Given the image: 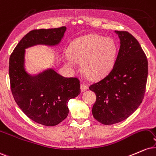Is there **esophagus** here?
Wrapping results in <instances>:
<instances>
[{
	"mask_svg": "<svg viewBox=\"0 0 156 156\" xmlns=\"http://www.w3.org/2000/svg\"><path fill=\"white\" fill-rule=\"evenodd\" d=\"M80 88H81V91L82 92H85V91H86L87 90V86L85 85V84H81V86H80Z\"/></svg>",
	"mask_w": 156,
	"mask_h": 156,
	"instance_id": "obj_1",
	"label": "esophagus"
}]
</instances>
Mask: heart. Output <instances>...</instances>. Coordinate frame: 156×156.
Masks as SVG:
<instances>
[{
	"label": "heart",
	"instance_id": "obj_1",
	"mask_svg": "<svg viewBox=\"0 0 156 156\" xmlns=\"http://www.w3.org/2000/svg\"><path fill=\"white\" fill-rule=\"evenodd\" d=\"M117 52V44L112 38L89 35L73 41L63 60L71 68L76 66L77 62H82L83 74L90 80H98L110 71Z\"/></svg>",
	"mask_w": 156,
	"mask_h": 156
}]
</instances>
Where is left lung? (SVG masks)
I'll return each mask as SVG.
<instances>
[{
  "label": "left lung",
  "instance_id": "1",
  "mask_svg": "<svg viewBox=\"0 0 156 156\" xmlns=\"http://www.w3.org/2000/svg\"><path fill=\"white\" fill-rule=\"evenodd\" d=\"M120 49L110 72L89 89L96 95L92 113L104 125H112L128 118L143 100L148 63L138 41L126 31L115 30Z\"/></svg>",
  "mask_w": 156,
  "mask_h": 156
}]
</instances>
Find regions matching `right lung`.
I'll return each mask as SVG.
<instances>
[{
	"label": "right lung",
	"instance_id": "right-lung-1",
	"mask_svg": "<svg viewBox=\"0 0 156 156\" xmlns=\"http://www.w3.org/2000/svg\"><path fill=\"white\" fill-rule=\"evenodd\" d=\"M66 30L65 26L31 30L9 58L11 90L16 103L29 118L44 126H56L67 118L69 100L80 94V81L64 77L52 68L30 74L25 67V49L36 45H59Z\"/></svg>",
	"mask_w": 156,
	"mask_h": 156
}]
</instances>
